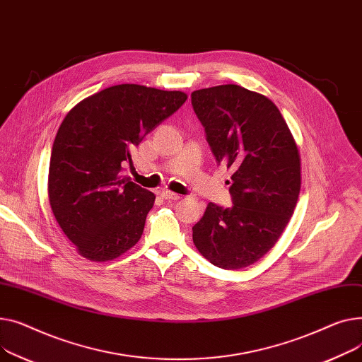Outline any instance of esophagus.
Returning a JSON list of instances; mask_svg holds the SVG:
<instances>
[{"instance_id": "1", "label": "esophagus", "mask_w": 362, "mask_h": 362, "mask_svg": "<svg viewBox=\"0 0 362 362\" xmlns=\"http://www.w3.org/2000/svg\"><path fill=\"white\" fill-rule=\"evenodd\" d=\"M160 196H162L163 199H166V200H180V199H181L180 194L173 193V191H168V189H166V191H162Z\"/></svg>"}]
</instances>
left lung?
<instances>
[{"label": "left lung", "mask_w": 362, "mask_h": 362, "mask_svg": "<svg viewBox=\"0 0 362 362\" xmlns=\"http://www.w3.org/2000/svg\"><path fill=\"white\" fill-rule=\"evenodd\" d=\"M218 163L233 169L232 207L209 203L193 226L202 256L226 270L260 260L284 232L298 200L301 163L288 125L270 99L237 84L191 93Z\"/></svg>", "instance_id": "1"}]
</instances>
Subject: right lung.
I'll return each instance as SVG.
<instances>
[{
	"instance_id": "right-lung-1",
	"label": "right lung",
	"mask_w": 362,
	"mask_h": 362,
	"mask_svg": "<svg viewBox=\"0 0 362 362\" xmlns=\"http://www.w3.org/2000/svg\"><path fill=\"white\" fill-rule=\"evenodd\" d=\"M187 100L184 92L117 84L77 103L55 136L48 177L52 214L80 256L119 257L140 240L155 194L121 171L132 148Z\"/></svg>"
}]
</instances>
